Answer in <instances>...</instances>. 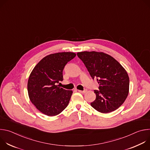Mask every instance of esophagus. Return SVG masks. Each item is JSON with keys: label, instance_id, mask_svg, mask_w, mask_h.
Segmentation results:
<instances>
[{"label": "esophagus", "instance_id": "1", "mask_svg": "<svg viewBox=\"0 0 150 150\" xmlns=\"http://www.w3.org/2000/svg\"><path fill=\"white\" fill-rule=\"evenodd\" d=\"M78 91L79 93H80L84 94V93H86V92L87 91V89H85V90H84L83 91H82V90H78Z\"/></svg>", "mask_w": 150, "mask_h": 150}]
</instances>
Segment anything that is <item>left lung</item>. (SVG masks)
I'll return each mask as SVG.
<instances>
[{
    "label": "left lung",
    "instance_id": "8db88e82",
    "mask_svg": "<svg viewBox=\"0 0 150 150\" xmlns=\"http://www.w3.org/2000/svg\"><path fill=\"white\" fill-rule=\"evenodd\" d=\"M93 79L97 78L99 90H94L96 100L91 105L97 111L108 113L115 111L125 102L129 88L127 72L112 56L103 52L77 53Z\"/></svg>",
    "mask_w": 150,
    "mask_h": 150
}]
</instances>
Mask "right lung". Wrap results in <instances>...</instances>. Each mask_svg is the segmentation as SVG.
Wrapping results in <instances>:
<instances>
[{"label": "right lung", "instance_id": "add662e5", "mask_svg": "<svg viewBox=\"0 0 150 150\" xmlns=\"http://www.w3.org/2000/svg\"><path fill=\"white\" fill-rule=\"evenodd\" d=\"M75 56L73 52L50 54L42 58L31 72L27 83L28 96L42 113L54 116L68 106L73 91L56 83L63 81L64 67Z\"/></svg>", "mask_w": 150, "mask_h": 150}]
</instances>
